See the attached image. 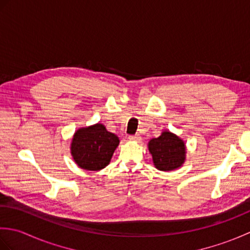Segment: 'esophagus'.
<instances>
[{
    "label": "esophagus",
    "instance_id": "1",
    "mask_svg": "<svg viewBox=\"0 0 250 250\" xmlns=\"http://www.w3.org/2000/svg\"><path fill=\"white\" fill-rule=\"evenodd\" d=\"M129 140L132 142H140L141 141V136L139 134H135V135H130L129 136Z\"/></svg>",
    "mask_w": 250,
    "mask_h": 250
}]
</instances>
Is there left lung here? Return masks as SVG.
Returning <instances> with one entry per match:
<instances>
[{"label":"left lung","instance_id":"left-lung-1","mask_svg":"<svg viewBox=\"0 0 250 250\" xmlns=\"http://www.w3.org/2000/svg\"><path fill=\"white\" fill-rule=\"evenodd\" d=\"M148 150L152 157L153 166L159 171L168 172L183 167L186 161V144L176 134L164 130L159 137L148 143Z\"/></svg>","mask_w":250,"mask_h":250}]
</instances>
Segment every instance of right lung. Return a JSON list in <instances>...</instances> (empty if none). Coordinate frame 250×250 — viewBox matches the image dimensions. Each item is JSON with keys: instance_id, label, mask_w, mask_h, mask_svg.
<instances>
[{"instance_id": "obj_1", "label": "right lung", "mask_w": 250, "mask_h": 250, "mask_svg": "<svg viewBox=\"0 0 250 250\" xmlns=\"http://www.w3.org/2000/svg\"><path fill=\"white\" fill-rule=\"evenodd\" d=\"M119 137L102 124L79 128L73 135L71 155L77 166L87 171H100L109 164Z\"/></svg>"}]
</instances>
